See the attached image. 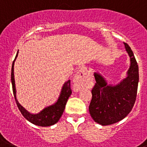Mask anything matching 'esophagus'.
<instances>
[{
    "instance_id": "1",
    "label": "esophagus",
    "mask_w": 147,
    "mask_h": 147,
    "mask_svg": "<svg viewBox=\"0 0 147 147\" xmlns=\"http://www.w3.org/2000/svg\"><path fill=\"white\" fill-rule=\"evenodd\" d=\"M87 72L83 68L80 69L77 75L75 77L74 80V90L75 91H79L81 88H83L87 83L88 80Z\"/></svg>"
}]
</instances>
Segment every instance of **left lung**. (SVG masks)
Segmentation results:
<instances>
[{
  "mask_svg": "<svg viewBox=\"0 0 147 147\" xmlns=\"http://www.w3.org/2000/svg\"><path fill=\"white\" fill-rule=\"evenodd\" d=\"M131 57L127 76L116 86H108L101 75L95 73L96 83L93 88L89 112L96 123L108 125L120 121L132 110L136 99L138 66L130 46L123 42Z\"/></svg>",
  "mask_w": 147,
  "mask_h": 147,
  "instance_id": "obj_1",
  "label": "left lung"
}]
</instances>
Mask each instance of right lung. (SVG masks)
<instances>
[{
    "mask_svg": "<svg viewBox=\"0 0 147 147\" xmlns=\"http://www.w3.org/2000/svg\"><path fill=\"white\" fill-rule=\"evenodd\" d=\"M17 56L18 52L16 53L15 59L13 60V64H12L11 77V78L12 89H13V96H14L15 101H16L18 108L21 112L22 115L24 116V117H25V119H27L28 121L32 123V124H35L38 126H42V127L53 125L59 120L60 117H61L63 112L65 109L67 100H68L71 94H72V90H71L70 88V80H69L64 83L62 87V90L61 91V94H60L59 97L58 98V101L55 103L54 105L47 107L38 114H35V115L30 114V112H27L24 107H22L19 104L16 98V88H15L14 75H13V65H14V61Z\"/></svg>",
    "mask_w": 147,
    "mask_h": 147,
    "instance_id": "add662e5",
    "label": "right lung"
}]
</instances>
